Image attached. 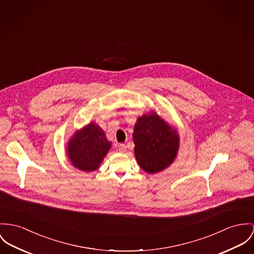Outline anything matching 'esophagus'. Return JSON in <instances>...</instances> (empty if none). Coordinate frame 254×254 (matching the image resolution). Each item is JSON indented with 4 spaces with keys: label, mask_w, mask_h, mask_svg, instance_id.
<instances>
[{
    "label": "esophagus",
    "mask_w": 254,
    "mask_h": 254,
    "mask_svg": "<svg viewBox=\"0 0 254 254\" xmlns=\"http://www.w3.org/2000/svg\"><path fill=\"white\" fill-rule=\"evenodd\" d=\"M127 151V146L125 144H120L119 145V152L120 153H125Z\"/></svg>",
    "instance_id": "1"
}]
</instances>
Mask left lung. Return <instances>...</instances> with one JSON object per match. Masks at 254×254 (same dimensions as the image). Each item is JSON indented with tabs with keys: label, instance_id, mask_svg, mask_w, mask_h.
Wrapping results in <instances>:
<instances>
[{
	"label": "left lung",
	"instance_id": "8db88e82",
	"mask_svg": "<svg viewBox=\"0 0 254 254\" xmlns=\"http://www.w3.org/2000/svg\"><path fill=\"white\" fill-rule=\"evenodd\" d=\"M132 137L137 162L148 174L160 172L174 161L180 147L179 132L155 111L137 118Z\"/></svg>",
	"mask_w": 254,
	"mask_h": 254
}]
</instances>
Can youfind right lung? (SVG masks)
<instances>
[{
    "mask_svg": "<svg viewBox=\"0 0 254 254\" xmlns=\"http://www.w3.org/2000/svg\"><path fill=\"white\" fill-rule=\"evenodd\" d=\"M112 143L98 124L91 122L74 132L68 140L66 153L73 167L84 172L99 168Z\"/></svg>",
    "mask_w": 254,
    "mask_h": 254,
    "instance_id": "1",
    "label": "right lung"
}]
</instances>
